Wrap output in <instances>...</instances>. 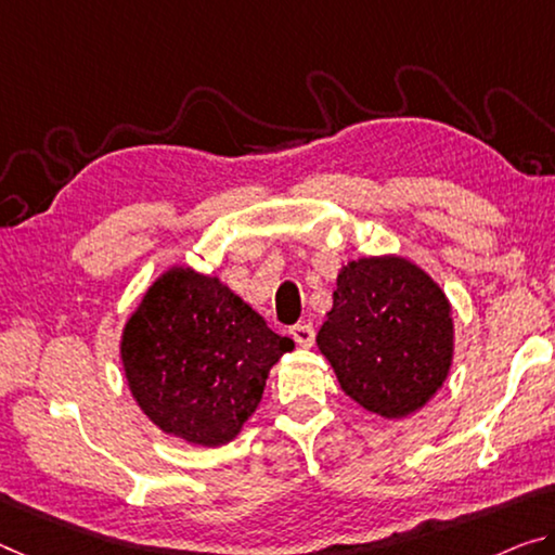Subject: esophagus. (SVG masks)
<instances>
[{"label":"esophagus","mask_w":555,"mask_h":555,"mask_svg":"<svg viewBox=\"0 0 555 555\" xmlns=\"http://www.w3.org/2000/svg\"><path fill=\"white\" fill-rule=\"evenodd\" d=\"M289 335H293V339L300 347H312V343H314V327L310 325V322H300V325L289 327Z\"/></svg>","instance_id":"34e87169"}]
</instances>
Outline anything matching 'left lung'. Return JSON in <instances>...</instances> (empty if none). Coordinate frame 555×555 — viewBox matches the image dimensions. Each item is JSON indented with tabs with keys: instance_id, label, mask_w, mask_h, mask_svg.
Segmentation results:
<instances>
[{
	"instance_id": "1",
	"label": "left lung",
	"mask_w": 555,
	"mask_h": 555,
	"mask_svg": "<svg viewBox=\"0 0 555 555\" xmlns=\"http://www.w3.org/2000/svg\"><path fill=\"white\" fill-rule=\"evenodd\" d=\"M318 345L345 395L387 420L416 412L444 385L454 325L431 278L402 258L343 268Z\"/></svg>"
}]
</instances>
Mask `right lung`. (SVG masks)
<instances>
[{"instance_id": "obj_1", "label": "right lung", "mask_w": 555, "mask_h": 555, "mask_svg": "<svg viewBox=\"0 0 555 555\" xmlns=\"http://www.w3.org/2000/svg\"><path fill=\"white\" fill-rule=\"evenodd\" d=\"M293 347L216 278L176 268L131 314L121 360L153 424L191 444L220 447L258 409L270 366Z\"/></svg>"}]
</instances>
